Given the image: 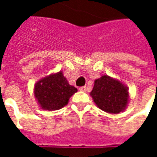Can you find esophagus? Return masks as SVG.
<instances>
[{
	"mask_svg": "<svg viewBox=\"0 0 157 157\" xmlns=\"http://www.w3.org/2000/svg\"><path fill=\"white\" fill-rule=\"evenodd\" d=\"M80 91H82V92H86V86H81L80 88H79Z\"/></svg>",
	"mask_w": 157,
	"mask_h": 157,
	"instance_id": "34e87169",
	"label": "esophagus"
}]
</instances>
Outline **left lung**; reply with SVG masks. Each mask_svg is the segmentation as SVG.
<instances>
[{
  "instance_id": "1",
  "label": "left lung",
  "mask_w": 157,
  "mask_h": 157,
  "mask_svg": "<svg viewBox=\"0 0 157 157\" xmlns=\"http://www.w3.org/2000/svg\"><path fill=\"white\" fill-rule=\"evenodd\" d=\"M91 96L99 109L110 113L124 110L128 100L127 87L108 75L96 80Z\"/></svg>"
}]
</instances>
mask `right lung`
Instances as JSON below:
<instances>
[{"label":"right lung","instance_id":"right-lung-1","mask_svg":"<svg viewBox=\"0 0 157 157\" xmlns=\"http://www.w3.org/2000/svg\"><path fill=\"white\" fill-rule=\"evenodd\" d=\"M77 89L70 85L62 72L50 75L36 83L34 94L43 109L58 110L68 103Z\"/></svg>","mask_w":157,"mask_h":157}]
</instances>
